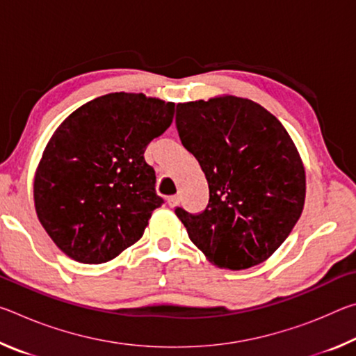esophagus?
Returning a JSON list of instances; mask_svg holds the SVG:
<instances>
[{"label":"esophagus","mask_w":356,"mask_h":356,"mask_svg":"<svg viewBox=\"0 0 356 356\" xmlns=\"http://www.w3.org/2000/svg\"><path fill=\"white\" fill-rule=\"evenodd\" d=\"M179 201H180V197L176 196V195L168 197V204H170V207H176L177 204H179Z\"/></svg>","instance_id":"1"}]
</instances>
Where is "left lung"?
Returning <instances> with one entry per match:
<instances>
[{
  "label": "left lung",
  "mask_w": 356,
  "mask_h": 356,
  "mask_svg": "<svg viewBox=\"0 0 356 356\" xmlns=\"http://www.w3.org/2000/svg\"><path fill=\"white\" fill-rule=\"evenodd\" d=\"M176 127L209 182L202 212L174 210L190 240L220 268L264 262L305 206V168L286 129L256 102L232 95L179 104Z\"/></svg>",
  "instance_id": "1"
}]
</instances>
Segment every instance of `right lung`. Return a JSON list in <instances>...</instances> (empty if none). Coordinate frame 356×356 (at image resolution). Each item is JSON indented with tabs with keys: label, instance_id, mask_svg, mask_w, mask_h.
I'll list each match as a JSON object with an SVG mask.
<instances>
[{
	"label": "right lung",
	"instance_id": "add662e5",
	"mask_svg": "<svg viewBox=\"0 0 356 356\" xmlns=\"http://www.w3.org/2000/svg\"><path fill=\"white\" fill-rule=\"evenodd\" d=\"M172 118L171 102L114 92L59 125L34 180L35 212L59 250L78 262L102 264L143 237L165 202L144 150Z\"/></svg>",
	"mask_w": 356,
	"mask_h": 356
}]
</instances>
